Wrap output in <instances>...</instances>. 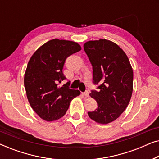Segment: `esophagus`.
Returning <instances> with one entry per match:
<instances>
[{"label":"esophagus","mask_w":159,"mask_h":159,"mask_svg":"<svg viewBox=\"0 0 159 159\" xmlns=\"http://www.w3.org/2000/svg\"><path fill=\"white\" fill-rule=\"evenodd\" d=\"M83 95H84L85 97H89V92H88V91H85V92L83 93Z\"/></svg>","instance_id":"esophagus-1"}]
</instances>
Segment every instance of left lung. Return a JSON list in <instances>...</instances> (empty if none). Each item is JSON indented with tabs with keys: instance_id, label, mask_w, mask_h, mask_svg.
Masks as SVG:
<instances>
[{
	"instance_id": "8db88e82",
	"label": "left lung",
	"mask_w": 159,
	"mask_h": 159,
	"mask_svg": "<svg viewBox=\"0 0 159 159\" xmlns=\"http://www.w3.org/2000/svg\"><path fill=\"white\" fill-rule=\"evenodd\" d=\"M84 50L93 66V83L98 91L90 95L98 108L88 116L97 123L106 125L125 111L133 90V70L129 58L116 43L106 39L88 41Z\"/></svg>"
}]
</instances>
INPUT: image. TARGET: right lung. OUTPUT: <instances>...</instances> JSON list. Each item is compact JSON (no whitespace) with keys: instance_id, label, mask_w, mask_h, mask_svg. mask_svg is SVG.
<instances>
[{"instance_id":"obj_1","label":"right lung","mask_w":159,"mask_h":159,"mask_svg":"<svg viewBox=\"0 0 159 159\" xmlns=\"http://www.w3.org/2000/svg\"><path fill=\"white\" fill-rule=\"evenodd\" d=\"M81 50L76 42L53 39L34 52L28 62L25 74V88L28 101L37 114L47 121L61 118L78 90L69 88L62 69L66 58Z\"/></svg>"}]
</instances>
